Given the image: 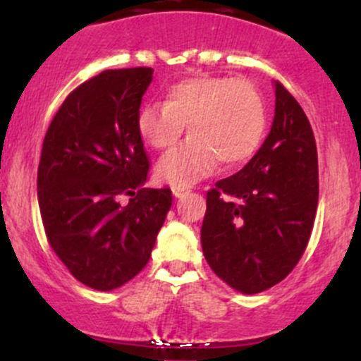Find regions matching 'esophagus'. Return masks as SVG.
<instances>
[{"instance_id":"1","label":"esophagus","mask_w":361,"mask_h":361,"mask_svg":"<svg viewBox=\"0 0 361 361\" xmlns=\"http://www.w3.org/2000/svg\"><path fill=\"white\" fill-rule=\"evenodd\" d=\"M188 192H190V190L186 188V186H175V188H173V195H175V197H178V198L185 197V195Z\"/></svg>"}]
</instances>
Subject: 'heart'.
<instances>
[{
    "mask_svg": "<svg viewBox=\"0 0 361 361\" xmlns=\"http://www.w3.org/2000/svg\"><path fill=\"white\" fill-rule=\"evenodd\" d=\"M188 126L185 142L159 159L156 176L175 186L200 180L219 166L233 169L256 154L267 132V105L247 80L195 76L171 85L163 103H146L137 130L151 147L168 149Z\"/></svg>",
    "mask_w": 361,
    "mask_h": 361,
    "instance_id": "1",
    "label": "heart"
}]
</instances>
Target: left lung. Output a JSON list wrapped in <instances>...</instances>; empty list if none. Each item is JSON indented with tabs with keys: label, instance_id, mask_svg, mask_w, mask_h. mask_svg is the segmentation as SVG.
I'll return each mask as SVG.
<instances>
[{
	"label": "left lung",
	"instance_id": "obj_1",
	"mask_svg": "<svg viewBox=\"0 0 361 361\" xmlns=\"http://www.w3.org/2000/svg\"><path fill=\"white\" fill-rule=\"evenodd\" d=\"M275 118L250 163L207 192L202 250L215 275L243 293L273 287L297 267L319 200L317 147L307 115L280 81Z\"/></svg>",
	"mask_w": 361,
	"mask_h": 361
}]
</instances>
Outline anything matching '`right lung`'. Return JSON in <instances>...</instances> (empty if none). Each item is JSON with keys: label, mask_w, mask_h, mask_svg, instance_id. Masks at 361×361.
Returning <instances> with one entry per match:
<instances>
[{"label": "right lung", "mask_w": 361, "mask_h": 361, "mask_svg": "<svg viewBox=\"0 0 361 361\" xmlns=\"http://www.w3.org/2000/svg\"><path fill=\"white\" fill-rule=\"evenodd\" d=\"M151 81V68L90 78L66 97L44 137L37 197L45 235L74 279L102 292L146 267L173 204L169 188L142 186L151 159L137 114Z\"/></svg>", "instance_id": "right-lung-1"}]
</instances>
